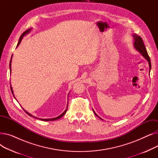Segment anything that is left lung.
Instances as JSON below:
<instances>
[{
    "instance_id": "obj_1",
    "label": "left lung",
    "mask_w": 158,
    "mask_h": 158,
    "mask_svg": "<svg viewBox=\"0 0 158 158\" xmlns=\"http://www.w3.org/2000/svg\"><path fill=\"white\" fill-rule=\"evenodd\" d=\"M132 37H133V45L135 48L136 50L137 51H138V52H139L143 56V57L145 58V59L148 61V66H149V75H150V71L151 70V60H150V57H149L148 53L147 52V50L145 48V46L143 44V40L142 39L140 36H139L138 35L135 34L132 35ZM93 110V109H92ZM93 111L94 112L95 114L99 118L103 120V119H102L101 117H99L95 113V112L94 111V110H93Z\"/></svg>"
}]
</instances>
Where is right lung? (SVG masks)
I'll return each mask as SVG.
<instances>
[{"label": "right lung", "instance_id": "obj_1", "mask_svg": "<svg viewBox=\"0 0 158 158\" xmlns=\"http://www.w3.org/2000/svg\"><path fill=\"white\" fill-rule=\"evenodd\" d=\"M32 30V28H31V29H29L28 30H27V31H25L24 32H23V34L20 36V39H19V42H18V44H17V46H16V47H19V45H20V44L21 43V41H22V38L26 36V35H27V34H29V33L31 32V31ZM12 57H13V55H12V56H11V60H10V73H11V60H12ZM11 92H12V94H13V97H14V98L16 99V98L15 97V95H14V94H13V88H12V87H11ZM23 108V107H22ZM67 108H68V103H67V107H66V110H64V111L63 113H61L60 116H58L57 117H56V118H46V119H44V118H37V117H34V116H32L31 114H30L29 113H28L27 111H26V110H24L23 109V110H24V111L26 112L28 115H29V116H31V117H34V118H38V119H39V120H43V121H53V120H57V119H59V118H61L66 113V110H67Z\"/></svg>", "mask_w": 158, "mask_h": 158}]
</instances>
